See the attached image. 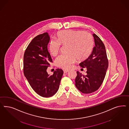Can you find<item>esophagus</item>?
<instances>
[{
    "instance_id": "obj_1",
    "label": "esophagus",
    "mask_w": 129,
    "mask_h": 129,
    "mask_svg": "<svg viewBox=\"0 0 129 129\" xmlns=\"http://www.w3.org/2000/svg\"><path fill=\"white\" fill-rule=\"evenodd\" d=\"M64 73H66L67 72H69V70H64Z\"/></svg>"
}]
</instances>
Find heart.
Masks as SVG:
<instances>
[{
  "mask_svg": "<svg viewBox=\"0 0 129 129\" xmlns=\"http://www.w3.org/2000/svg\"><path fill=\"white\" fill-rule=\"evenodd\" d=\"M57 40H51L49 49L51 55L55 56L59 52L60 44H69V54L61 55L55 61L56 65L64 69H69L75 62L84 60L91 54L94 41L90 34L81 30H67L59 32Z\"/></svg>",
  "mask_w": 129,
  "mask_h": 129,
  "instance_id": "heart-1",
  "label": "heart"
}]
</instances>
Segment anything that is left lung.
Returning <instances> with one entry per match:
<instances>
[{"label":"left lung","mask_w":129,"mask_h":129,"mask_svg":"<svg viewBox=\"0 0 129 129\" xmlns=\"http://www.w3.org/2000/svg\"><path fill=\"white\" fill-rule=\"evenodd\" d=\"M95 46L90 56L79 63L82 68H86V75L77 71L75 86L84 94H90L98 90L103 82L108 67L106 48L100 38L93 34Z\"/></svg>","instance_id":"left-lung-1"}]
</instances>
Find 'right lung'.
Instances as JSON below:
<instances>
[{
    "label": "right lung",
    "instance_id": "add662e5",
    "mask_svg": "<svg viewBox=\"0 0 129 129\" xmlns=\"http://www.w3.org/2000/svg\"><path fill=\"white\" fill-rule=\"evenodd\" d=\"M50 39L47 33L37 35L28 45L23 56L24 75L35 92L44 98L57 93L63 74L59 69L52 75L47 73L48 67L52 62L47 49Z\"/></svg>",
    "mask_w": 129,
    "mask_h": 129
}]
</instances>
